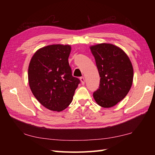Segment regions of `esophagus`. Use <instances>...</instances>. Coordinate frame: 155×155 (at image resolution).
Segmentation results:
<instances>
[{
	"label": "esophagus",
	"instance_id": "34e87169",
	"mask_svg": "<svg viewBox=\"0 0 155 155\" xmlns=\"http://www.w3.org/2000/svg\"><path fill=\"white\" fill-rule=\"evenodd\" d=\"M80 80H81V82L82 84H84V82H85V80H84V78L83 77H82L80 78Z\"/></svg>",
	"mask_w": 155,
	"mask_h": 155
}]
</instances>
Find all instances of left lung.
I'll use <instances>...</instances> for the list:
<instances>
[{
  "mask_svg": "<svg viewBox=\"0 0 155 155\" xmlns=\"http://www.w3.org/2000/svg\"><path fill=\"white\" fill-rule=\"evenodd\" d=\"M90 49L101 77L99 88L93 97L99 106L113 107L127 96L132 86V63L123 49L113 44H97Z\"/></svg>",
  "mask_w": 155,
  "mask_h": 155,
  "instance_id": "obj_1",
  "label": "left lung"
}]
</instances>
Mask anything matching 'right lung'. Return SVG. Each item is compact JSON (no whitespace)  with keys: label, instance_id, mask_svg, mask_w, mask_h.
Returning a JSON list of instances; mask_svg holds the SVG:
<instances>
[{"label":"right lung","instance_id":"right-lung-1","mask_svg":"<svg viewBox=\"0 0 155 155\" xmlns=\"http://www.w3.org/2000/svg\"><path fill=\"white\" fill-rule=\"evenodd\" d=\"M69 45H51L39 48L28 65L31 90L42 106L61 112L71 103L80 81L72 77L68 58Z\"/></svg>","mask_w":155,"mask_h":155}]
</instances>
